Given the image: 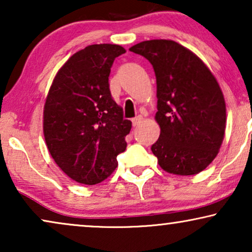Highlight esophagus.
I'll return each instance as SVG.
<instances>
[{"mask_svg":"<svg viewBox=\"0 0 252 252\" xmlns=\"http://www.w3.org/2000/svg\"><path fill=\"white\" fill-rule=\"evenodd\" d=\"M141 120H142V117H141V116H137V117H135V118H133V119H132L133 126L135 127V126L139 125V124L141 123Z\"/></svg>","mask_w":252,"mask_h":252,"instance_id":"esophagus-1","label":"esophagus"}]
</instances>
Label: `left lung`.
I'll use <instances>...</instances> for the list:
<instances>
[{"instance_id":"8db88e82","label":"left lung","mask_w":252,"mask_h":252,"mask_svg":"<svg viewBox=\"0 0 252 252\" xmlns=\"http://www.w3.org/2000/svg\"><path fill=\"white\" fill-rule=\"evenodd\" d=\"M129 50L147 58L156 74L160 135L151 151L158 164L168 173H199L218 155L225 134L226 104L216 78L172 40L143 41Z\"/></svg>"}]
</instances>
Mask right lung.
<instances>
[{
    "mask_svg": "<svg viewBox=\"0 0 252 252\" xmlns=\"http://www.w3.org/2000/svg\"><path fill=\"white\" fill-rule=\"evenodd\" d=\"M126 50L118 44H92L68 58L57 72L43 111L48 150L65 174L84 185L105 180L118 166L132 128L113 101L109 75Z\"/></svg>",
    "mask_w": 252,
    "mask_h": 252,
    "instance_id": "1",
    "label": "right lung"
}]
</instances>
